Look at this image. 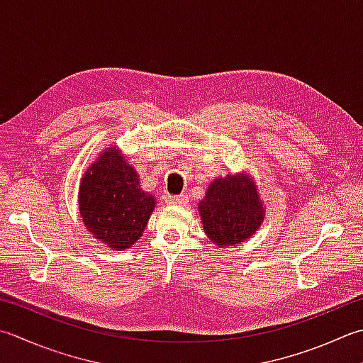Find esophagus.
I'll return each instance as SVG.
<instances>
[{
    "label": "esophagus",
    "mask_w": 363,
    "mask_h": 363,
    "mask_svg": "<svg viewBox=\"0 0 363 363\" xmlns=\"http://www.w3.org/2000/svg\"><path fill=\"white\" fill-rule=\"evenodd\" d=\"M165 201H167L169 206H182V204L187 203V196H186V195H177V196H174V195H167Z\"/></svg>",
    "instance_id": "34e87169"
}]
</instances>
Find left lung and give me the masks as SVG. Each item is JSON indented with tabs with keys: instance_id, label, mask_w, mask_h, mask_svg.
Here are the masks:
<instances>
[{
	"instance_id": "left-lung-1",
	"label": "left lung",
	"mask_w": 363,
	"mask_h": 363,
	"mask_svg": "<svg viewBox=\"0 0 363 363\" xmlns=\"http://www.w3.org/2000/svg\"><path fill=\"white\" fill-rule=\"evenodd\" d=\"M203 230L217 248L245 242L264 222L266 206L248 172L216 177L198 204Z\"/></svg>"
}]
</instances>
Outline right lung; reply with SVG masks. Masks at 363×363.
I'll return each mask as SVG.
<instances>
[{
	"label": "right lung",
	"instance_id": "right-lung-1",
	"mask_svg": "<svg viewBox=\"0 0 363 363\" xmlns=\"http://www.w3.org/2000/svg\"><path fill=\"white\" fill-rule=\"evenodd\" d=\"M155 204L118 146L105 147L80 179L78 211L83 225L111 250L123 252L137 242Z\"/></svg>",
	"mask_w": 363,
	"mask_h": 363
}]
</instances>
